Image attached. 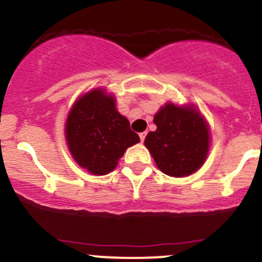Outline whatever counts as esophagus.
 I'll return each mask as SVG.
<instances>
[{
	"instance_id": "obj_1",
	"label": "esophagus",
	"mask_w": 262,
	"mask_h": 262,
	"mask_svg": "<svg viewBox=\"0 0 262 262\" xmlns=\"http://www.w3.org/2000/svg\"><path fill=\"white\" fill-rule=\"evenodd\" d=\"M139 136H140V140H141V142H142L145 140V137H146V132H141Z\"/></svg>"
}]
</instances>
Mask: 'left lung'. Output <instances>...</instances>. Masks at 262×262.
I'll return each mask as SVG.
<instances>
[{
	"mask_svg": "<svg viewBox=\"0 0 262 262\" xmlns=\"http://www.w3.org/2000/svg\"><path fill=\"white\" fill-rule=\"evenodd\" d=\"M154 123L157 130L147 134L144 144L158 168L172 177L195 173L205 162L210 139L200 113L168 103L154 116Z\"/></svg>",
	"mask_w": 262,
	"mask_h": 262,
	"instance_id": "left-lung-1",
	"label": "left lung"
}]
</instances>
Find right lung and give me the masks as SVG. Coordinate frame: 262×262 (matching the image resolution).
<instances>
[{
    "label": "right lung",
    "instance_id": "obj_1",
    "mask_svg": "<svg viewBox=\"0 0 262 262\" xmlns=\"http://www.w3.org/2000/svg\"><path fill=\"white\" fill-rule=\"evenodd\" d=\"M66 140L80 167L103 176L117 167L126 149L137 144L140 137L116 110L115 98L95 89L80 98L70 111Z\"/></svg>",
    "mask_w": 262,
    "mask_h": 262
}]
</instances>
